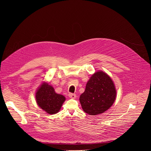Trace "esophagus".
I'll list each match as a JSON object with an SVG mask.
<instances>
[{
  "label": "esophagus",
  "instance_id": "esophagus-1",
  "mask_svg": "<svg viewBox=\"0 0 151 151\" xmlns=\"http://www.w3.org/2000/svg\"><path fill=\"white\" fill-rule=\"evenodd\" d=\"M69 97L72 99H74L76 98V95L75 94H73V93H69Z\"/></svg>",
  "mask_w": 151,
  "mask_h": 151
}]
</instances>
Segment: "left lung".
<instances>
[{
  "label": "left lung",
  "instance_id": "left-lung-1",
  "mask_svg": "<svg viewBox=\"0 0 151 151\" xmlns=\"http://www.w3.org/2000/svg\"><path fill=\"white\" fill-rule=\"evenodd\" d=\"M116 96L115 86L111 77L99 70L94 73L87 82L79 101L85 113L96 115L109 109L114 104Z\"/></svg>",
  "mask_w": 151,
  "mask_h": 151
}]
</instances>
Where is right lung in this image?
Listing matches in <instances>:
<instances>
[{"mask_svg": "<svg viewBox=\"0 0 151 151\" xmlns=\"http://www.w3.org/2000/svg\"><path fill=\"white\" fill-rule=\"evenodd\" d=\"M36 101L40 108L52 115L59 112L65 97L55 93L54 88L47 82H43L36 93Z\"/></svg>", "mask_w": 151, "mask_h": 151, "instance_id": "add662e5", "label": "right lung"}]
</instances>
